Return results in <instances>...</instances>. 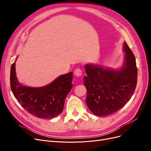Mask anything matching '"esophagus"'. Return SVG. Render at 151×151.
Returning <instances> with one entry per match:
<instances>
[{"instance_id": "esophagus-1", "label": "esophagus", "mask_w": 151, "mask_h": 151, "mask_svg": "<svg viewBox=\"0 0 151 151\" xmlns=\"http://www.w3.org/2000/svg\"><path fill=\"white\" fill-rule=\"evenodd\" d=\"M74 74L76 76H80L82 75V71L80 68H77L74 71Z\"/></svg>"}]
</instances>
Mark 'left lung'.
<instances>
[{
  "mask_svg": "<svg viewBox=\"0 0 151 151\" xmlns=\"http://www.w3.org/2000/svg\"><path fill=\"white\" fill-rule=\"evenodd\" d=\"M124 66L120 71L92 65L85 67L86 103L93 114L105 116L117 112L131 99L137 84L135 57L125 42Z\"/></svg>",
  "mask_w": 151,
  "mask_h": 151,
  "instance_id": "1",
  "label": "left lung"
}]
</instances>
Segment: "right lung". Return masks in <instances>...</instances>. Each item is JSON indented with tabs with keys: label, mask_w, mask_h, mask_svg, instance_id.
<instances>
[{
	"label": "right lung",
	"mask_w": 151,
	"mask_h": 151,
	"mask_svg": "<svg viewBox=\"0 0 151 151\" xmlns=\"http://www.w3.org/2000/svg\"><path fill=\"white\" fill-rule=\"evenodd\" d=\"M73 73L58 77L42 88H29L19 83L15 73V62L10 70V87L14 97L28 113L38 118L52 119L63 109L65 98L72 88Z\"/></svg>",
	"instance_id": "obj_1"
}]
</instances>
